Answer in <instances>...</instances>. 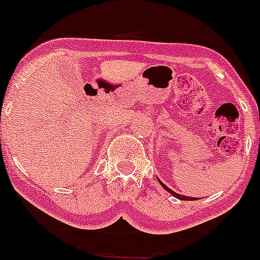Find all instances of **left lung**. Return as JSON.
<instances>
[{"instance_id":"8db88e82","label":"left lung","mask_w":260,"mask_h":260,"mask_svg":"<svg viewBox=\"0 0 260 260\" xmlns=\"http://www.w3.org/2000/svg\"><path fill=\"white\" fill-rule=\"evenodd\" d=\"M158 182H159V184L162 185V187H164V188H165V189H166V190H168L169 193H170V194H173V196H174V197H177V199H179V200H183V201H193V200H196V199H194V197H188V196H182V194H179V193H177V192H174V190H171V189H170V188H169V187H168V185H165V184H164V183H162V182H161V180H158Z\"/></svg>"}]
</instances>
